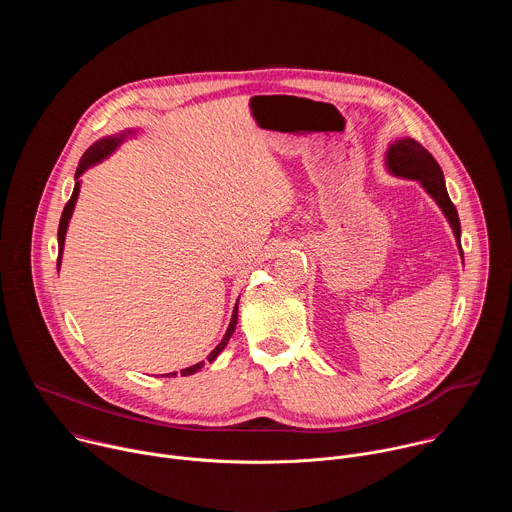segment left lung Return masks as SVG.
Returning a JSON list of instances; mask_svg holds the SVG:
<instances>
[{
    "mask_svg": "<svg viewBox=\"0 0 512 512\" xmlns=\"http://www.w3.org/2000/svg\"><path fill=\"white\" fill-rule=\"evenodd\" d=\"M385 168L389 174L405 180H417L421 188L435 200V204L442 208L444 216L448 218V223L452 227V233L456 237L460 255H462V243H460V218L458 210L452 204L448 190H446V180L444 172L433 160V156L423 148L421 143H417L411 137H401L389 143V148L385 152Z\"/></svg>",
    "mask_w": 512,
    "mask_h": 512,
    "instance_id": "1",
    "label": "left lung"
}]
</instances>
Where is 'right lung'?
Returning a JSON list of instances; mask_svg holds the SVG:
<instances>
[{
    "mask_svg": "<svg viewBox=\"0 0 512 512\" xmlns=\"http://www.w3.org/2000/svg\"><path fill=\"white\" fill-rule=\"evenodd\" d=\"M135 133H137V129H125V131H119V133H115V135H107V137L95 141V143L91 145V148L83 154V158H81V162H79V168H77V174H75V190H72V196H70V200L66 202L64 210H62L60 225H58V267H60V261H62L64 239H66L70 216H72V212H75L77 198H79V192H81V176H83L89 168H93V166H97L99 162H103L105 158H109L125 139L135 137ZM237 316H239V300H237V304H235V310H233V316H231V324H229V328H227L223 340L218 342L216 348L208 354V358H206L208 362H212L218 354H221V352L225 350V346L229 344V340H231V336H233V332H235V328H237ZM202 367H204V360L198 362V364H192V367H188V369H182L180 375H182V377L194 375V373H198ZM166 377H176V373H168Z\"/></svg>",
    "mask_w": 512,
    "mask_h": 512,
    "instance_id": "right-lung-1",
    "label": "right lung"
}]
</instances>
